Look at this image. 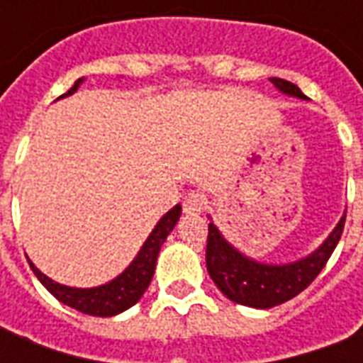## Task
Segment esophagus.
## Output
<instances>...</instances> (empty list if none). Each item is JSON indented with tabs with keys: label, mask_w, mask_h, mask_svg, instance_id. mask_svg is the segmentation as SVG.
<instances>
[{
	"label": "esophagus",
	"mask_w": 363,
	"mask_h": 363,
	"mask_svg": "<svg viewBox=\"0 0 363 363\" xmlns=\"http://www.w3.org/2000/svg\"><path fill=\"white\" fill-rule=\"evenodd\" d=\"M206 208V198L200 194V192H189L186 196H184V202H182V210L184 213H189V216H198V213L204 212Z\"/></svg>",
	"instance_id": "obj_1"
}]
</instances>
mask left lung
Returning a JSON list of instances; mask_svg holds the SVG:
<instances>
[{
	"label": "left lung",
	"mask_w": 363,
	"mask_h": 363,
	"mask_svg": "<svg viewBox=\"0 0 363 363\" xmlns=\"http://www.w3.org/2000/svg\"><path fill=\"white\" fill-rule=\"evenodd\" d=\"M270 82L281 95L307 101V96L294 83L280 77H270ZM208 220L210 225L206 245V268L213 284L235 303L255 309H270L301 294L325 268L340 241L346 212L315 251L289 262H262L252 259L239 251L235 245L229 243L213 223L212 216H208Z\"/></svg>",
	"instance_id": "1"
}]
</instances>
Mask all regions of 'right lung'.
<instances>
[{
  "label": "right lung",
  "mask_w": 363,
  "mask_h": 363,
  "mask_svg": "<svg viewBox=\"0 0 363 363\" xmlns=\"http://www.w3.org/2000/svg\"><path fill=\"white\" fill-rule=\"evenodd\" d=\"M83 82H85V77H79L74 83V87L67 91V93H64L60 99L74 95L75 91L82 87ZM181 204L171 208L155 223V228L151 229V233L143 241V245L140 247V251L134 257V260L116 278L104 281L101 286L74 288V286H66V284L54 281L46 274L40 272L35 267V262L27 257L28 267L35 272V276L40 280L44 288L48 289L58 301L67 305V307H72L75 311L85 313V315H93V317H114V315H120V313L130 309L132 305H135L142 299L145 289L150 286L151 278H153V274H155V264H157L161 245L165 243L167 235L174 229L177 221L181 218Z\"/></svg>",
  "instance_id": "add662e5"
}]
</instances>
